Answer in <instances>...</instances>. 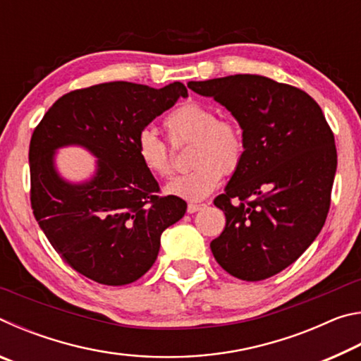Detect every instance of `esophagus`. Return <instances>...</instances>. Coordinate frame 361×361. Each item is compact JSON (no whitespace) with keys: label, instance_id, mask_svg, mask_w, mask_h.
I'll use <instances>...</instances> for the list:
<instances>
[{"label":"esophagus","instance_id":"esophagus-1","mask_svg":"<svg viewBox=\"0 0 361 361\" xmlns=\"http://www.w3.org/2000/svg\"><path fill=\"white\" fill-rule=\"evenodd\" d=\"M204 204H188V213H195L204 209Z\"/></svg>","mask_w":361,"mask_h":361}]
</instances>
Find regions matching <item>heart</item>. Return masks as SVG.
I'll return each instance as SVG.
<instances>
[{
  "mask_svg": "<svg viewBox=\"0 0 361 361\" xmlns=\"http://www.w3.org/2000/svg\"><path fill=\"white\" fill-rule=\"evenodd\" d=\"M172 143L192 142L189 152L191 172L173 178L166 192L173 197L199 202L218 188L223 173H232L247 149L242 127L232 119L218 118L216 111L199 102H186L172 109L164 121ZM138 161L152 176L166 178L173 170L169 145L156 130L145 127L135 138Z\"/></svg>",
  "mask_w": 361,
  "mask_h": 361,
  "instance_id": "1",
  "label": "heart"
}]
</instances>
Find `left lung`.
<instances>
[{
    "instance_id": "8db88e82",
    "label": "left lung",
    "mask_w": 361,
    "mask_h": 361,
    "mask_svg": "<svg viewBox=\"0 0 361 361\" xmlns=\"http://www.w3.org/2000/svg\"><path fill=\"white\" fill-rule=\"evenodd\" d=\"M242 127L247 149L224 194L212 253L226 272L247 282L276 276L319 235L331 204L338 167L334 135L312 97L258 75L191 81Z\"/></svg>"
}]
</instances>
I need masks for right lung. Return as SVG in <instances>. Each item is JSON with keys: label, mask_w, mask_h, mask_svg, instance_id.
I'll return each mask as SVG.
<instances>
[{"label": "right lung", "mask_w": 361, "mask_h": 361, "mask_svg": "<svg viewBox=\"0 0 361 361\" xmlns=\"http://www.w3.org/2000/svg\"><path fill=\"white\" fill-rule=\"evenodd\" d=\"M180 97H188L181 82H103L60 97L36 126L28 152L33 215L60 258L94 282L119 286L145 276L162 232L185 216V200L159 195L135 152L138 132ZM68 144L99 159L90 182L73 185L56 173L53 154Z\"/></svg>", "instance_id": "right-lung-1"}]
</instances>
